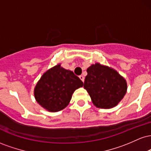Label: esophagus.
<instances>
[{"label": "esophagus", "instance_id": "obj_1", "mask_svg": "<svg viewBox=\"0 0 151 151\" xmlns=\"http://www.w3.org/2000/svg\"><path fill=\"white\" fill-rule=\"evenodd\" d=\"M79 79H80L81 80L83 81V82H84V76H83V75H80V76H79Z\"/></svg>", "mask_w": 151, "mask_h": 151}]
</instances>
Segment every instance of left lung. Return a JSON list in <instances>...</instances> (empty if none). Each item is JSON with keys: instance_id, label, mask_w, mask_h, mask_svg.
Instances as JSON below:
<instances>
[{"instance_id": "1", "label": "left lung", "mask_w": 151, "mask_h": 151, "mask_svg": "<svg viewBox=\"0 0 151 151\" xmlns=\"http://www.w3.org/2000/svg\"><path fill=\"white\" fill-rule=\"evenodd\" d=\"M86 72L84 87L96 107L113 108L125 96L127 83L115 70L96 63L90 66Z\"/></svg>"}]
</instances>
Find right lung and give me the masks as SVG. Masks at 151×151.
Masks as SVG:
<instances>
[{
    "mask_svg": "<svg viewBox=\"0 0 151 151\" xmlns=\"http://www.w3.org/2000/svg\"><path fill=\"white\" fill-rule=\"evenodd\" d=\"M81 86L83 82L73 72L58 64L42 74L35 87V98L46 110L57 112L69 104L74 91Z\"/></svg>",
    "mask_w": 151,
    "mask_h": 151,
    "instance_id": "right-lung-1",
    "label": "right lung"
}]
</instances>
